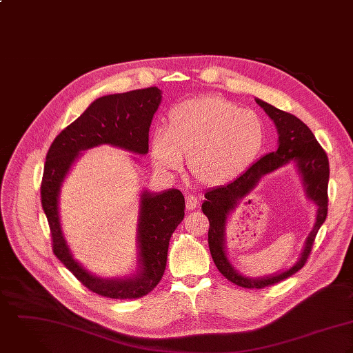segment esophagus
Here are the masks:
<instances>
[{
    "mask_svg": "<svg viewBox=\"0 0 353 353\" xmlns=\"http://www.w3.org/2000/svg\"><path fill=\"white\" fill-rule=\"evenodd\" d=\"M198 203H199V201H198L196 196H194V195H187V196H185V208H187L188 210L196 209V208H198Z\"/></svg>",
    "mask_w": 353,
    "mask_h": 353,
    "instance_id": "1",
    "label": "esophagus"
}]
</instances>
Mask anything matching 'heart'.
<instances>
[{"label":"heart","instance_id":"obj_1","mask_svg":"<svg viewBox=\"0 0 353 353\" xmlns=\"http://www.w3.org/2000/svg\"><path fill=\"white\" fill-rule=\"evenodd\" d=\"M266 141L262 117L234 102L205 95L174 105L166 116L165 131L151 139L157 166L168 172L181 169L188 157L191 174L206 185H222L248 169Z\"/></svg>","mask_w":353,"mask_h":353}]
</instances>
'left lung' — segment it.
<instances>
[{"label": "left lung", "mask_w": 353, "mask_h": 353, "mask_svg": "<svg viewBox=\"0 0 353 353\" xmlns=\"http://www.w3.org/2000/svg\"><path fill=\"white\" fill-rule=\"evenodd\" d=\"M256 103L273 120L279 132V147L252 163L244 173L229 184L212 188L205 194L202 212L208 215L209 248L212 261L219 273L229 281L248 288L261 289L282 281L299 272L307 262L315 236L327 215V184L329 159L325 150L315 139L311 130L296 116L282 112L273 105L255 98ZM288 163H293L305 187L306 196L317 206V218L313 230L305 242L298 262L289 270L266 278L252 279L238 273L225 252V223L228 215L239 202L257 185L260 179Z\"/></svg>", "instance_id": "8db88e82"}]
</instances>
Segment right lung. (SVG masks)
<instances>
[{
    "label": "right lung",
    "mask_w": 353,
    "mask_h": 353,
    "mask_svg": "<svg viewBox=\"0 0 353 353\" xmlns=\"http://www.w3.org/2000/svg\"><path fill=\"white\" fill-rule=\"evenodd\" d=\"M161 101L162 91L158 87L103 95L57 135L46 154L41 198L52 232L53 252L85 288L103 297L139 299L158 285L166 268L169 240L184 218V196L174 188L158 194L141 191L137 270L124 277L103 279L88 272L72 255L60 219L61 187L76 159L92 147L109 144L145 155L151 120Z\"/></svg>",
    "instance_id": "right-lung-1"
}]
</instances>
